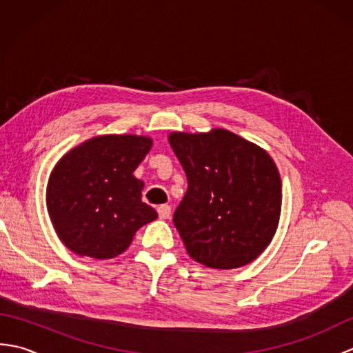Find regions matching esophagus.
Returning a JSON list of instances; mask_svg holds the SVG:
<instances>
[{"label": "esophagus", "mask_w": 353, "mask_h": 353, "mask_svg": "<svg viewBox=\"0 0 353 353\" xmlns=\"http://www.w3.org/2000/svg\"><path fill=\"white\" fill-rule=\"evenodd\" d=\"M157 214H159V219H162V220L170 219V215H171V206H170V205H162V206H159V208H157Z\"/></svg>", "instance_id": "1"}]
</instances>
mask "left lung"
<instances>
[{"label": "left lung", "mask_w": 353, "mask_h": 353, "mask_svg": "<svg viewBox=\"0 0 353 353\" xmlns=\"http://www.w3.org/2000/svg\"><path fill=\"white\" fill-rule=\"evenodd\" d=\"M188 190L172 221L190 256L211 268L250 264L279 224L281 176L264 148L224 129L172 132Z\"/></svg>", "instance_id": "1"}]
</instances>
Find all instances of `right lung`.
Wrapping results in <instances>:
<instances>
[{"mask_svg":"<svg viewBox=\"0 0 353 353\" xmlns=\"http://www.w3.org/2000/svg\"><path fill=\"white\" fill-rule=\"evenodd\" d=\"M153 141L103 134L70 150L51 171L47 209L61 241L80 256L110 259L125 252L139 228L157 219L141 200L133 171Z\"/></svg>","mask_w":353,"mask_h":353,"instance_id":"add662e5","label":"right lung"}]
</instances>
